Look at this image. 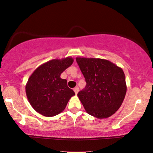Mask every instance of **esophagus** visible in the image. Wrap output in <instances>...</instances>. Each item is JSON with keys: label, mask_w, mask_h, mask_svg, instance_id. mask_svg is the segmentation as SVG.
<instances>
[{"label": "esophagus", "mask_w": 153, "mask_h": 153, "mask_svg": "<svg viewBox=\"0 0 153 153\" xmlns=\"http://www.w3.org/2000/svg\"><path fill=\"white\" fill-rule=\"evenodd\" d=\"M74 91H75V93H76V94H77V93H78V91H79V88L76 87L74 88Z\"/></svg>", "instance_id": "34e87169"}]
</instances>
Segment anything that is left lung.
<instances>
[{
	"mask_svg": "<svg viewBox=\"0 0 153 153\" xmlns=\"http://www.w3.org/2000/svg\"><path fill=\"white\" fill-rule=\"evenodd\" d=\"M86 87L77 96L89 114L98 119L113 115L126 94V76L121 68L107 59L76 57Z\"/></svg>",
	"mask_w": 153,
	"mask_h": 153,
	"instance_id": "left-lung-1",
	"label": "left lung"
}]
</instances>
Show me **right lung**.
<instances>
[{
  "label": "right lung",
  "instance_id": "add662e5",
  "mask_svg": "<svg viewBox=\"0 0 153 153\" xmlns=\"http://www.w3.org/2000/svg\"><path fill=\"white\" fill-rule=\"evenodd\" d=\"M71 57L50 60L36 68L25 86L27 98L36 112L47 117L63 111L74 91L67 86V80L60 77L71 65Z\"/></svg>",
  "mask_w": 153,
  "mask_h": 153
}]
</instances>
